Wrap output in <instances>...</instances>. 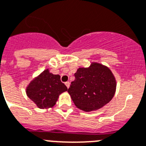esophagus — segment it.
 Instances as JSON below:
<instances>
[{
  "instance_id": "1",
  "label": "esophagus",
  "mask_w": 146,
  "mask_h": 146,
  "mask_svg": "<svg viewBox=\"0 0 146 146\" xmlns=\"http://www.w3.org/2000/svg\"><path fill=\"white\" fill-rule=\"evenodd\" d=\"M65 85L66 86V87L67 88H69V86H70V83H69V82H66V83H65Z\"/></svg>"
}]
</instances>
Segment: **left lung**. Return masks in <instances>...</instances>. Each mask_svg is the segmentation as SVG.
I'll use <instances>...</instances> for the list:
<instances>
[{"mask_svg": "<svg viewBox=\"0 0 146 146\" xmlns=\"http://www.w3.org/2000/svg\"><path fill=\"white\" fill-rule=\"evenodd\" d=\"M68 92L74 105L85 111L98 110L113 98L116 91L114 76L108 67L92 63L88 68H79Z\"/></svg>", "mask_w": 146, "mask_h": 146, "instance_id": "obj_1", "label": "left lung"}]
</instances>
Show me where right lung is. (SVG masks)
<instances>
[{
  "mask_svg": "<svg viewBox=\"0 0 146 146\" xmlns=\"http://www.w3.org/2000/svg\"><path fill=\"white\" fill-rule=\"evenodd\" d=\"M67 89L59 74H52L46 69L29 83L27 94L38 108L48 109L55 105L60 94Z\"/></svg>",
  "mask_w": 146,
  "mask_h": 146,
  "instance_id": "1",
  "label": "right lung"
}]
</instances>
